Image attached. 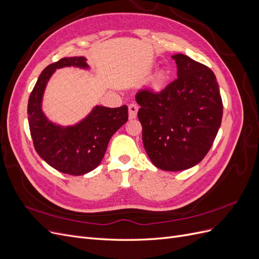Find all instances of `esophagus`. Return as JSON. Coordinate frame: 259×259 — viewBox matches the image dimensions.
<instances>
[{"instance_id":"1","label":"esophagus","mask_w":259,"mask_h":259,"mask_svg":"<svg viewBox=\"0 0 259 259\" xmlns=\"http://www.w3.org/2000/svg\"><path fill=\"white\" fill-rule=\"evenodd\" d=\"M138 111V105L135 103H132L128 105V115L130 119H135Z\"/></svg>"}]
</instances>
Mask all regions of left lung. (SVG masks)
Instances as JSON below:
<instances>
[{
    "label": "left lung",
    "instance_id": "obj_1",
    "mask_svg": "<svg viewBox=\"0 0 259 259\" xmlns=\"http://www.w3.org/2000/svg\"><path fill=\"white\" fill-rule=\"evenodd\" d=\"M177 79L155 92L136 94L145 150L163 170L188 169L213 146L223 119V100L211 70L183 54L171 56Z\"/></svg>",
    "mask_w": 259,
    "mask_h": 259
}]
</instances>
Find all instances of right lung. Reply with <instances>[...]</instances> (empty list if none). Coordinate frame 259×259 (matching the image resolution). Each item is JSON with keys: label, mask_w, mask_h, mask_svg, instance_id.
Masks as SVG:
<instances>
[{"label": "right lung", "mask_w": 259, "mask_h": 259, "mask_svg": "<svg viewBox=\"0 0 259 259\" xmlns=\"http://www.w3.org/2000/svg\"><path fill=\"white\" fill-rule=\"evenodd\" d=\"M89 68L85 57H65L46 67L30 94L28 120L33 146L41 158L61 173L80 176L95 169L103 160L111 136L128 120V108L96 106L83 121L61 127L42 111V97L55 70Z\"/></svg>", "instance_id": "1"}]
</instances>
